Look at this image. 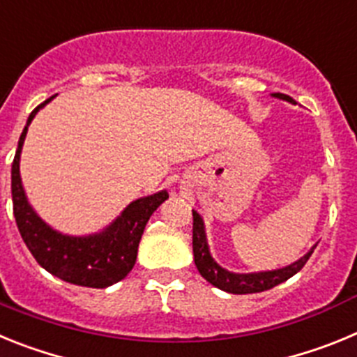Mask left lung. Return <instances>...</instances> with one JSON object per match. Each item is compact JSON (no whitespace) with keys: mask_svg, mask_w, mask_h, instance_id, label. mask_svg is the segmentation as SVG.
Listing matches in <instances>:
<instances>
[{"mask_svg":"<svg viewBox=\"0 0 357 357\" xmlns=\"http://www.w3.org/2000/svg\"><path fill=\"white\" fill-rule=\"evenodd\" d=\"M275 98L286 100L289 103H295L293 98L288 94L275 93ZM317 248L314 245L304 257L296 261V263L289 264L280 270H273V272H259V273H232L225 268H222L211 255L209 247H207L206 239V230H204V222H202L200 214L193 211V255H195V264H197L198 272L206 280H209L211 284L216 288L223 289L227 293H234V295H247V293H259L272 289L273 286L280 284L288 280L289 277L295 275L296 272H301L307 259L311 257L313 250Z\"/></svg>","mask_w":357,"mask_h":357,"instance_id":"1","label":"left lung"}]
</instances>
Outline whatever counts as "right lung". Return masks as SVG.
I'll list each match as a JSON object with an SVG mask.
<instances>
[{
  "label": "right lung",
  "instance_id": "obj_1",
  "mask_svg": "<svg viewBox=\"0 0 357 357\" xmlns=\"http://www.w3.org/2000/svg\"><path fill=\"white\" fill-rule=\"evenodd\" d=\"M50 100H53V96L31 110L26 127L19 137L17 150L12 162V204H14L15 223L28 250L46 272L71 284L107 288L125 279L134 268L144 227L153 211L168 198V193L160 191L151 197L132 202L123 211L121 216L109 229L103 230L102 234L71 238L50 229L28 206L19 176V157H21L28 125L37 114V110L46 105Z\"/></svg>",
  "mask_w": 357,
  "mask_h": 357
}]
</instances>
